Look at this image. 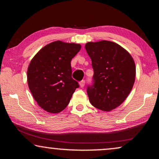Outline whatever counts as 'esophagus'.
Here are the masks:
<instances>
[{"label": "esophagus", "mask_w": 159, "mask_h": 159, "mask_svg": "<svg viewBox=\"0 0 159 159\" xmlns=\"http://www.w3.org/2000/svg\"><path fill=\"white\" fill-rule=\"evenodd\" d=\"M85 81L84 80H82L81 81H80V82H79L80 87V88H83V87H84V85H85Z\"/></svg>", "instance_id": "34e87169"}]
</instances>
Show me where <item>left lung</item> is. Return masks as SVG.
Segmentation results:
<instances>
[{
  "instance_id": "left-lung-1",
  "label": "left lung",
  "mask_w": 159,
  "mask_h": 159,
  "mask_svg": "<svg viewBox=\"0 0 159 159\" xmlns=\"http://www.w3.org/2000/svg\"><path fill=\"white\" fill-rule=\"evenodd\" d=\"M85 50L94 70L87 93L93 106L109 111L121 104L133 87L135 64L127 50L116 43L88 42Z\"/></svg>"
}]
</instances>
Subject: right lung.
Returning <instances> with one entry per match:
<instances>
[{
  "label": "right lung",
  "instance_id": "right-lung-1",
  "mask_svg": "<svg viewBox=\"0 0 159 159\" xmlns=\"http://www.w3.org/2000/svg\"><path fill=\"white\" fill-rule=\"evenodd\" d=\"M81 45L60 41L48 44L29 64L27 82L39 105L57 114L68 105L79 83L71 77V61Z\"/></svg>",
  "mask_w": 159,
  "mask_h": 159
}]
</instances>
